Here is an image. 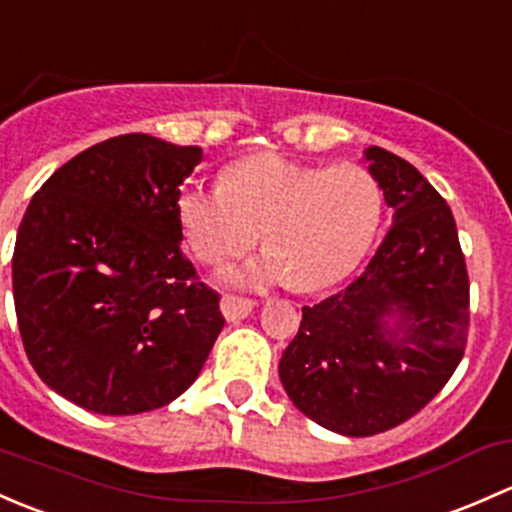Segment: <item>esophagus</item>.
<instances>
[{"label": "esophagus", "mask_w": 512, "mask_h": 512, "mask_svg": "<svg viewBox=\"0 0 512 512\" xmlns=\"http://www.w3.org/2000/svg\"><path fill=\"white\" fill-rule=\"evenodd\" d=\"M252 309H255V301L252 299L235 297V294H225V297L220 299V311H223V316L228 321L245 319V316L252 314Z\"/></svg>", "instance_id": "obj_1"}]
</instances>
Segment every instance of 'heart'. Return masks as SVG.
<instances>
[{
	"label": "heart",
	"mask_w": 512,
	"mask_h": 512,
	"mask_svg": "<svg viewBox=\"0 0 512 512\" xmlns=\"http://www.w3.org/2000/svg\"><path fill=\"white\" fill-rule=\"evenodd\" d=\"M380 218L383 193L363 166L316 169L279 154L240 159L223 184L188 181L176 193L181 235L206 265L238 257L262 230L265 255L220 272L225 284L331 287L363 260Z\"/></svg>",
	"instance_id": "b5f03b06"
}]
</instances>
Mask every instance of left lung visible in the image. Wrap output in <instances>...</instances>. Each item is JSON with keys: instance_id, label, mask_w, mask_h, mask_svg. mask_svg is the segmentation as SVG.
Wrapping results in <instances>:
<instances>
[{"instance_id": "1", "label": "left lung", "mask_w": 512, "mask_h": 512, "mask_svg": "<svg viewBox=\"0 0 512 512\" xmlns=\"http://www.w3.org/2000/svg\"><path fill=\"white\" fill-rule=\"evenodd\" d=\"M392 228L343 292L301 309L279 360L289 400L343 437H370L417 414L449 383L469 331V274L454 215L410 161L363 152Z\"/></svg>"}]
</instances>
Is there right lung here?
Instances as JSON below:
<instances>
[{
    "label": "right lung",
    "mask_w": 512,
    "mask_h": 512,
    "mask_svg": "<svg viewBox=\"0 0 512 512\" xmlns=\"http://www.w3.org/2000/svg\"><path fill=\"white\" fill-rule=\"evenodd\" d=\"M201 159L122 134L63 164L26 208L12 260L21 341L43 383L83 410L169 405L225 324L181 255L176 193Z\"/></svg>",
    "instance_id": "right-lung-1"
}]
</instances>
